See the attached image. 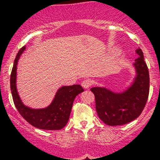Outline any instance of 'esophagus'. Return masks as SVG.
I'll use <instances>...</instances> for the list:
<instances>
[{
	"mask_svg": "<svg viewBox=\"0 0 160 160\" xmlns=\"http://www.w3.org/2000/svg\"><path fill=\"white\" fill-rule=\"evenodd\" d=\"M81 85L84 89H88L92 85V82L89 80H84L83 81L81 82Z\"/></svg>",
	"mask_w": 160,
	"mask_h": 160,
	"instance_id": "esophagus-1",
	"label": "esophagus"
}]
</instances>
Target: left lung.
<instances>
[{"instance_id":"obj_1","label":"left lung","mask_w":160,"mask_h":160,"mask_svg":"<svg viewBox=\"0 0 160 160\" xmlns=\"http://www.w3.org/2000/svg\"><path fill=\"white\" fill-rule=\"evenodd\" d=\"M138 57L132 66L135 77L126 89L114 92L104 86H95V108L99 118L108 126H120L138 118L144 110L148 98L150 77L144 54L140 48L135 50Z\"/></svg>"}]
</instances>
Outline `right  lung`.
I'll return each mask as SVG.
<instances>
[{
    "mask_svg": "<svg viewBox=\"0 0 160 160\" xmlns=\"http://www.w3.org/2000/svg\"><path fill=\"white\" fill-rule=\"evenodd\" d=\"M24 46L19 49L10 75V89L16 109L22 117L34 127L44 130H59L68 122L75 98L84 89L80 85L63 86L56 92L52 102L43 108H32L24 104L16 87L17 65L20 56L25 50Z\"/></svg>",
    "mask_w": 160,
    "mask_h": 160,
    "instance_id": "right-lung-1",
    "label": "right lung"
}]
</instances>
